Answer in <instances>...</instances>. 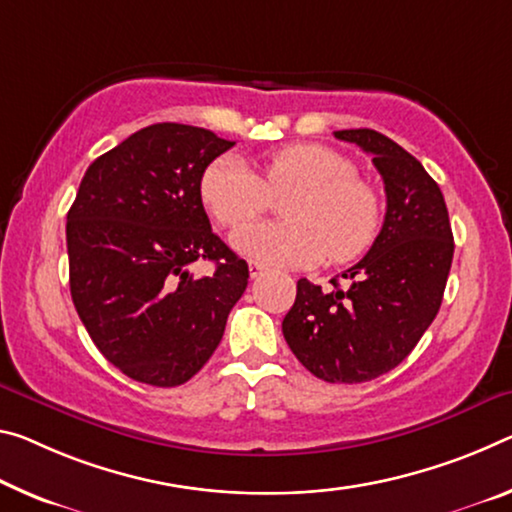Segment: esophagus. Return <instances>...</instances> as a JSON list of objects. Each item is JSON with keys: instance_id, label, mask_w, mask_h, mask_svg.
I'll list each match as a JSON object with an SVG mask.
<instances>
[{"instance_id": "1", "label": "esophagus", "mask_w": 512, "mask_h": 512, "mask_svg": "<svg viewBox=\"0 0 512 512\" xmlns=\"http://www.w3.org/2000/svg\"><path fill=\"white\" fill-rule=\"evenodd\" d=\"M248 271H250V278L257 280L259 275H264V273H266V266H264V264H259V262H255V259H250V262H248Z\"/></svg>"}]
</instances>
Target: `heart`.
<instances>
[{
    "label": "heart",
    "mask_w": 512,
    "mask_h": 512,
    "mask_svg": "<svg viewBox=\"0 0 512 512\" xmlns=\"http://www.w3.org/2000/svg\"><path fill=\"white\" fill-rule=\"evenodd\" d=\"M264 177L239 157L225 154L207 166L200 198L218 223L245 225L270 206L273 195L292 193L287 222L241 227L234 248L275 266H314L321 259L351 262L367 250L380 227V198L360 180L342 152L296 143L264 159Z\"/></svg>",
    "instance_id": "heart-1"
}]
</instances>
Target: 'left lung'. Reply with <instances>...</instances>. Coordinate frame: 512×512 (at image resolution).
I'll return each instance as SVG.
<instances>
[{"label": "left lung", "mask_w": 512, "mask_h": 512, "mask_svg": "<svg viewBox=\"0 0 512 512\" xmlns=\"http://www.w3.org/2000/svg\"><path fill=\"white\" fill-rule=\"evenodd\" d=\"M339 141L371 154L387 212L369 253L332 289L300 278L282 335L303 367L326 383H367L408 358L442 305L453 259L446 202L424 166L373 129H342Z\"/></svg>", "instance_id": "8db88e82"}]
</instances>
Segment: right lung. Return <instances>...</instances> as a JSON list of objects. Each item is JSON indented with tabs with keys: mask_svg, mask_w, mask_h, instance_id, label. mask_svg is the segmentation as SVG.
<instances>
[{
	"mask_svg": "<svg viewBox=\"0 0 512 512\" xmlns=\"http://www.w3.org/2000/svg\"><path fill=\"white\" fill-rule=\"evenodd\" d=\"M234 141L202 127H143L88 166L68 212L70 294L113 367L154 387L191 380L248 287L246 259L209 225L200 180ZM214 261L196 279L192 264Z\"/></svg>",
	"mask_w": 512,
	"mask_h": 512,
	"instance_id": "add662e5",
	"label": "right lung"
}]
</instances>
